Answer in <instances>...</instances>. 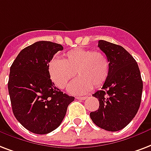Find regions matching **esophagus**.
Masks as SVG:
<instances>
[{
	"label": "esophagus",
	"mask_w": 151,
	"mask_h": 151,
	"mask_svg": "<svg viewBox=\"0 0 151 151\" xmlns=\"http://www.w3.org/2000/svg\"><path fill=\"white\" fill-rule=\"evenodd\" d=\"M87 98V96H76V99L78 100H80V101H83V100H86Z\"/></svg>",
	"instance_id": "esophagus-1"
}]
</instances>
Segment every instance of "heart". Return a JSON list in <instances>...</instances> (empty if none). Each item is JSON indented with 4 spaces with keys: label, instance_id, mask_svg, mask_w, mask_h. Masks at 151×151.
<instances>
[{
    "label": "heart",
    "instance_id": "b5f03b06",
    "mask_svg": "<svg viewBox=\"0 0 151 151\" xmlns=\"http://www.w3.org/2000/svg\"><path fill=\"white\" fill-rule=\"evenodd\" d=\"M110 70L107 56L101 51L78 48L64 54L62 60L53 59L48 65L51 80L59 88H65L76 73L68 91L72 94H85L98 88L108 79Z\"/></svg>",
    "mask_w": 151,
    "mask_h": 151
}]
</instances>
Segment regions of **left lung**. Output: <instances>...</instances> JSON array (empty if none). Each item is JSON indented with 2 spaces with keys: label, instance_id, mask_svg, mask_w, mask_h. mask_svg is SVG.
Instances as JSON below:
<instances>
[{
  "label": "left lung",
  "instance_id": "8db88e82",
  "mask_svg": "<svg viewBox=\"0 0 151 151\" xmlns=\"http://www.w3.org/2000/svg\"><path fill=\"white\" fill-rule=\"evenodd\" d=\"M98 47L109 61L110 70L102 89L93 96L100 106L90 112L96 126L109 132H117L132 121L139 109L142 81L134 58L121 46L99 40Z\"/></svg>",
  "mask_w": 151,
  "mask_h": 151
}]
</instances>
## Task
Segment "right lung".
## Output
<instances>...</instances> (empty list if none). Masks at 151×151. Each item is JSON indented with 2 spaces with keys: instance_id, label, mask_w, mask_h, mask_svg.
<instances>
[{
  "instance_id": "add662e5",
  "label": "right lung",
  "mask_w": 151,
  "mask_h": 151,
  "mask_svg": "<svg viewBox=\"0 0 151 151\" xmlns=\"http://www.w3.org/2000/svg\"><path fill=\"white\" fill-rule=\"evenodd\" d=\"M61 44L39 41L19 53L10 67L9 88L15 117L32 133L45 134L60 125L73 96L55 86L48 72Z\"/></svg>"
}]
</instances>
